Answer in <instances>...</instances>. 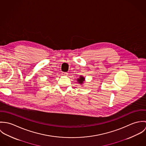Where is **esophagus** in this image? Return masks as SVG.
I'll list each match as a JSON object with an SVG mask.
<instances>
[{
  "label": "esophagus",
  "instance_id": "1",
  "mask_svg": "<svg viewBox=\"0 0 146 146\" xmlns=\"http://www.w3.org/2000/svg\"><path fill=\"white\" fill-rule=\"evenodd\" d=\"M63 75H67L68 73L67 72H62Z\"/></svg>",
  "mask_w": 146,
  "mask_h": 146
}]
</instances>
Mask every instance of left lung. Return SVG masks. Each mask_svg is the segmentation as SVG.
Listing matches in <instances>:
<instances>
[{
    "label": "left lung",
    "mask_w": 146,
    "mask_h": 146,
    "mask_svg": "<svg viewBox=\"0 0 146 146\" xmlns=\"http://www.w3.org/2000/svg\"><path fill=\"white\" fill-rule=\"evenodd\" d=\"M84 78L83 77V76H80V78L79 79H78V82H79V83L80 84H82L84 82Z\"/></svg>",
    "instance_id": "obj_1"
}]
</instances>
